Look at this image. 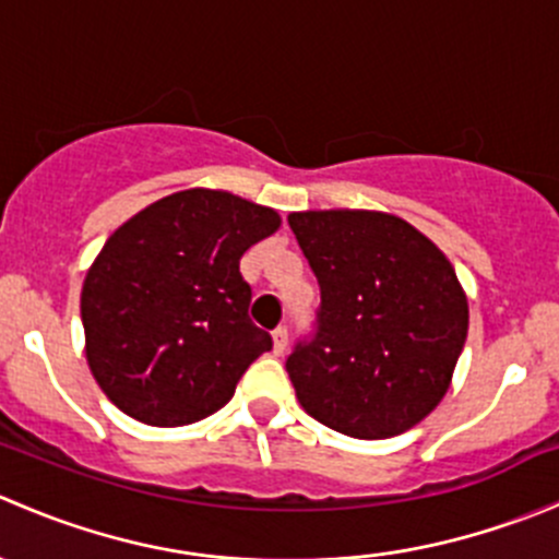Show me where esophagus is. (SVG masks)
Instances as JSON below:
<instances>
[{
	"mask_svg": "<svg viewBox=\"0 0 559 559\" xmlns=\"http://www.w3.org/2000/svg\"><path fill=\"white\" fill-rule=\"evenodd\" d=\"M286 346H289V332H286V326H278V330L273 332V352L281 357V354L286 352Z\"/></svg>",
	"mask_w": 559,
	"mask_h": 559,
	"instance_id": "esophagus-1",
	"label": "esophagus"
}]
</instances>
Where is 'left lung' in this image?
Returning <instances> with one entry per match:
<instances>
[{"mask_svg":"<svg viewBox=\"0 0 559 559\" xmlns=\"http://www.w3.org/2000/svg\"><path fill=\"white\" fill-rule=\"evenodd\" d=\"M289 227L321 286L319 332L286 370L302 411L381 441L447 397L467 337V295L447 253L384 211H300Z\"/></svg>","mask_w":559,"mask_h":559,"instance_id":"obj_1","label":"left lung"}]
</instances>
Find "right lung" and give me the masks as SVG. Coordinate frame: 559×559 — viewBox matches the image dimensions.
Masks as SVG:
<instances>
[{"instance_id": "right-lung-1", "label": "right lung", "mask_w": 559, "mask_h": 559, "mask_svg": "<svg viewBox=\"0 0 559 559\" xmlns=\"http://www.w3.org/2000/svg\"><path fill=\"white\" fill-rule=\"evenodd\" d=\"M278 211L224 189L175 191L107 238L81 292L86 362L116 408L151 427L216 414L273 341L248 319L240 257Z\"/></svg>"}]
</instances>
